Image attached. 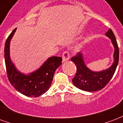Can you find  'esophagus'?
Masks as SVG:
<instances>
[{
  "label": "esophagus",
  "instance_id": "1",
  "mask_svg": "<svg viewBox=\"0 0 123 123\" xmlns=\"http://www.w3.org/2000/svg\"><path fill=\"white\" fill-rule=\"evenodd\" d=\"M62 61L66 62L68 61L70 59V53L68 51H65L63 53H62Z\"/></svg>",
  "mask_w": 123,
  "mask_h": 123
}]
</instances>
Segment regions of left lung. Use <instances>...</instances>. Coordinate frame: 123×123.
I'll return each mask as SVG.
<instances>
[{
  "mask_svg": "<svg viewBox=\"0 0 123 123\" xmlns=\"http://www.w3.org/2000/svg\"><path fill=\"white\" fill-rule=\"evenodd\" d=\"M105 34L111 40L115 48L113 54L114 62L110 68L101 72H93L85 64L81 53H78L76 55L71 58V61L75 64L77 68L75 75L72 79V82L74 86L82 91L94 92L102 89L110 82L116 70L119 57V47L115 35L111 29H109Z\"/></svg>",
  "mask_w": 123,
  "mask_h": 123,
  "instance_id": "1",
  "label": "left lung"
}]
</instances>
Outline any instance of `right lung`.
Returning <instances> with one entry per match:
<instances>
[{"label": "right lung", "instance_id": "add662e5", "mask_svg": "<svg viewBox=\"0 0 123 123\" xmlns=\"http://www.w3.org/2000/svg\"><path fill=\"white\" fill-rule=\"evenodd\" d=\"M16 29L6 39L4 47V60L8 80L21 94L29 97L40 96L49 89L55 72L61 64L62 57H49L40 68L29 75L21 73L16 69L10 57V43Z\"/></svg>", "mask_w": 123, "mask_h": 123}]
</instances>
